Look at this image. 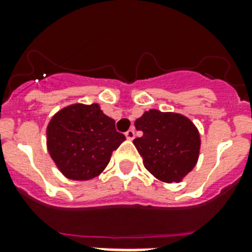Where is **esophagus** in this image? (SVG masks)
<instances>
[{
    "instance_id": "obj_1",
    "label": "esophagus",
    "mask_w": 252,
    "mask_h": 252,
    "mask_svg": "<svg viewBox=\"0 0 252 252\" xmlns=\"http://www.w3.org/2000/svg\"><path fill=\"white\" fill-rule=\"evenodd\" d=\"M126 137L128 138V140H133V138H134V129L126 130Z\"/></svg>"
}]
</instances>
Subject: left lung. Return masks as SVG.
Returning <instances> with one entry per match:
<instances>
[{
    "mask_svg": "<svg viewBox=\"0 0 252 252\" xmlns=\"http://www.w3.org/2000/svg\"><path fill=\"white\" fill-rule=\"evenodd\" d=\"M142 136L133 140L144 166L157 179L180 182L195 167L200 134L188 118L174 112L149 110L134 122Z\"/></svg>",
    "mask_w": 252,
    "mask_h": 252,
    "instance_id": "1",
    "label": "left lung"
}]
</instances>
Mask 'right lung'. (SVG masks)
I'll return each instance as SVG.
<instances>
[{"label": "right lung", "mask_w": 252, "mask_h": 252, "mask_svg": "<svg viewBox=\"0 0 252 252\" xmlns=\"http://www.w3.org/2000/svg\"><path fill=\"white\" fill-rule=\"evenodd\" d=\"M126 140L115 120L96 103L60 110L47 126V145L56 166L72 180H89L106 168L112 152Z\"/></svg>", "instance_id": "right-lung-1"}]
</instances>
